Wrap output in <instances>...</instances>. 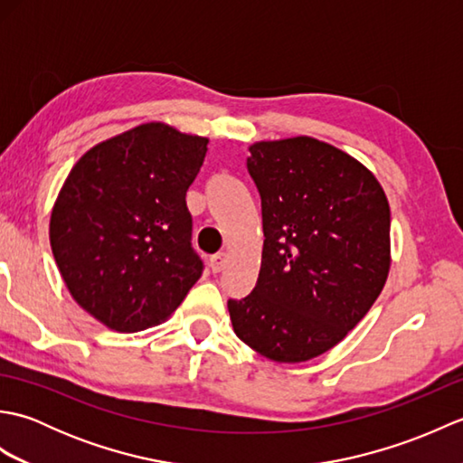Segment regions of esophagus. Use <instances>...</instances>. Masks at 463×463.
<instances>
[{
	"instance_id": "34e87169",
	"label": "esophagus",
	"mask_w": 463,
	"mask_h": 463,
	"mask_svg": "<svg viewBox=\"0 0 463 463\" xmlns=\"http://www.w3.org/2000/svg\"><path fill=\"white\" fill-rule=\"evenodd\" d=\"M224 262H226V254L224 252H216L211 257V270L213 272H221L224 269Z\"/></svg>"
}]
</instances>
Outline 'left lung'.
<instances>
[{
    "mask_svg": "<svg viewBox=\"0 0 463 463\" xmlns=\"http://www.w3.org/2000/svg\"><path fill=\"white\" fill-rule=\"evenodd\" d=\"M249 151L264 247L257 287L229 300L232 328L274 362H307L336 346L380 297L388 199L366 166L312 137Z\"/></svg>",
    "mask_w": 463,
    "mask_h": 463,
    "instance_id": "obj_1",
    "label": "left lung"
}]
</instances>
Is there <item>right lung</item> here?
<instances>
[{
  "instance_id": "1",
  "label": "right lung",
  "mask_w": 463,
  "mask_h": 463,
  "mask_svg": "<svg viewBox=\"0 0 463 463\" xmlns=\"http://www.w3.org/2000/svg\"><path fill=\"white\" fill-rule=\"evenodd\" d=\"M209 139L145 123L95 145L59 191L49 241L83 310L117 332L169 318L201 279L186 191Z\"/></svg>"
}]
</instances>
